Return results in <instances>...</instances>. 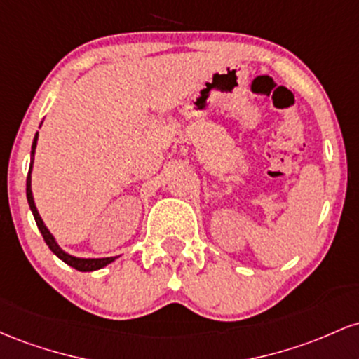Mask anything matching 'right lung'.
Masks as SVG:
<instances>
[{"label": "right lung", "instance_id": "add662e5", "mask_svg": "<svg viewBox=\"0 0 359 359\" xmlns=\"http://www.w3.org/2000/svg\"><path fill=\"white\" fill-rule=\"evenodd\" d=\"M42 126V123H40ZM37 140H39V132L35 134V139H34V144H32V152H30V169H28V176H27V200H28V205H30V210L34 213V219L35 222H37V227L40 233H42L43 241H46V244L49 245V249L52 252H54L55 256L59 257L60 261H64L66 264H69L71 268L78 269V271H96V269H102L107 266V264L114 263L118 256H111V257H78V256H72L69 252L64 251L62 248L57 244V241H55V237L52 236L49 229H47V225L43 224L42 217H40V213L37 210V205H35V200H34V193H32V168H34V158H35V149H37Z\"/></svg>", "mask_w": 359, "mask_h": 359}]
</instances>
